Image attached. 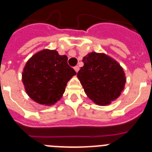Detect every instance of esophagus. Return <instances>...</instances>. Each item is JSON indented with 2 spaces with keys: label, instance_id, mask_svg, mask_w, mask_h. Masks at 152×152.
<instances>
[{
  "label": "esophagus",
  "instance_id": "1",
  "mask_svg": "<svg viewBox=\"0 0 152 152\" xmlns=\"http://www.w3.org/2000/svg\"><path fill=\"white\" fill-rule=\"evenodd\" d=\"M74 69H75V72L77 73V72H78V71H79V66H75V68H74Z\"/></svg>",
  "mask_w": 152,
  "mask_h": 152
}]
</instances>
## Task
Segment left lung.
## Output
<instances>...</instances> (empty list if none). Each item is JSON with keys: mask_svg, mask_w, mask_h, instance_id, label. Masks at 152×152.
<instances>
[{"mask_svg": "<svg viewBox=\"0 0 152 152\" xmlns=\"http://www.w3.org/2000/svg\"><path fill=\"white\" fill-rule=\"evenodd\" d=\"M83 62L77 77L91 100L104 106L119 97L126 84L124 72L119 63L96 52L84 56Z\"/></svg>", "mask_w": 152, "mask_h": 152, "instance_id": "8db88e82", "label": "left lung"}]
</instances>
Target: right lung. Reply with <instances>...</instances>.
Masks as SVG:
<instances>
[{
	"label": "right lung",
	"instance_id": "obj_1",
	"mask_svg": "<svg viewBox=\"0 0 152 152\" xmlns=\"http://www.w3.org/2000/svg\"><path fill=\"white\" fill-rule=\"evenodd\" d=\"M76 75L68 57L56 50L45 49L32 56L23 72V83L34 101L50 106L60 100L68 80Z\"/></svg>",
	"mask_w": 152,
	"mask_h": 152
}]
</instances>
